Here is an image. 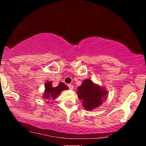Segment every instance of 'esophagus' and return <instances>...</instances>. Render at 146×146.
Wrapping results in <instances>:
<instances>
[{"instance_id":"esophagus-1","label":"esophagus","mask_w":146,"mask_h":146,"mask_svg":"<svg viewBox=\"0 0 146 146\" xmlns=\"http://www.w3.org/2000/svg\"><path fill=\"white\" fill-rule=\"evenodd\" d=\"M68 88H69V89H73V84H68Z\"/></svg>"}]
</instances>
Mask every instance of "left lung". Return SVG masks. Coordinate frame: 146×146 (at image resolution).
Returning a JSON list of instances; mask_svg holds the SVG:
<instances>
[{"mask_svg":"<svg viewBox=\"0 0 146 146\" xmlns=\"http://www.w3.org/2000/svg\"><path fill=\"white\" fill-rule=\"evenodd\" d=\"M78 98L82 100L85 109L91 110L102 105L104 98H106L107 92L104 88L95 84L92 80L87 79L78 88Z\"/></svg>","mask_w":146,"mask_h":146,"instance_id":"8db88e82","label":"left lung"}]
</instances>
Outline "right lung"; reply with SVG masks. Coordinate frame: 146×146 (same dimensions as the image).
Returning a JSON list of instances; mask_svg holds the SVG:
<instances>
[{
    "label": "right lung",
    "mask_w": 146,
    "mask_h": 146,
    "mask_svg": "<svg viewBox=\"0 0 146 146\" xmlns=\"http://www.w3.org/2000/svg\"><path fill=\"white\" fill-rule=\"evenodd\" d=\"M68 88V86H66L62 82H60L56 87H53L51 82L48 81L45 84V91L43 98L48 100V102L51 100H56L57 97L60 94L61 91Z\"/></svg>",
    "instance_id": "add662e5"
}]
</instances>
